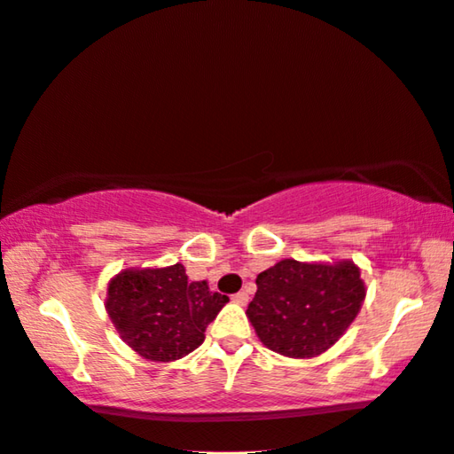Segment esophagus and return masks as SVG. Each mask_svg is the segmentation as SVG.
I'll list each match as a JSON object with an SVG mask.
<instances>
[{
  "label": "esophagus",
  "instance_id": "34e87169",
  "mask_svg": "<svg viewBox=\"0 0 454 454\" xmlns=\"http://www.w3.org/2000/svg\"><path fill=\"white\" fill-rule=\"evenodd\" d=\"M234 303H239V306H247L248 303V294L247 292H239L236 295H232Z\"/></svg>",
  "mask_w": 454,
  "mask_h": 454
}]
</instances>
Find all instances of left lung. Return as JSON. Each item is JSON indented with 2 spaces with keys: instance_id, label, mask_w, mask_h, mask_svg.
<instances>
[{
  "instance_id": "8db88e82",
  "label": "left lung",
  "mask_w": 454,
  "mask_h": 454,
  "mask_svg": "<svg viewBox=\"0 0 454 454\" xmlns=\"http://www.w3.org/2000/svg\"><path fill=\"white\" fill-rule=\"evenodd\" d=\"M367 287L353 261L283 259L256 277L247 316L259 340L289 358H312L340 340Z\"/></svg>"
}]
</instances>
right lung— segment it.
<instances>
[{"label":"right lung","instance_id":"1","mask_svg":"<svg viewBox=\"0 0 454 454\" xmlns=\"http://www.w3.org/2000/svg\"><path fill=\"white\" fill-rule=\"evenodd\" d=\"M228 297L207 281H189L185 267H128L107 283L106 312L121 340L142 358L171 363L204 342Z\"/></svg>","mask_w":454,"mask_h":454}]
</instances>
